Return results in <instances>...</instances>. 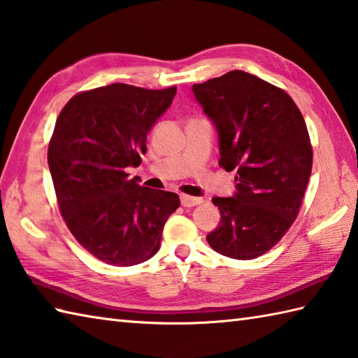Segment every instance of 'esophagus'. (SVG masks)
Listing matches in <instances>:
<instances>
[{
	"instance_id": "esophagus-1",
	"label": "esophagus",
	"mask_w": 358,
	"mask_h": 358,
	"mask_svg": "<svg viewBox=\"0 0 358 358\" xmlns=\"http://www.w3.org/2000/svg\"><path fill=\"white\" fill-rule=\"evenodd\" d=\"M180 201H181V206L185 208H192L196 206V204H201L203 199H199V196H191V195H181L180 196Z\"/></svg>"
}]
</instances>
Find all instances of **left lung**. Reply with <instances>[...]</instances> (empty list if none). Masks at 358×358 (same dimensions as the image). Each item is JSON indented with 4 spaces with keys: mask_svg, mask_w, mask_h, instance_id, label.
I'll list each match as a JSON object with an SVG mask.
<instances>
[{
    "mask_svg": "<svg viewBox=\"0 0 358 358\" xmlns=\"http://www.w3.org/2000/svg\"><path fill=\"white\" fill-rule=\"evenodd\" d=\"M218 134V164L237 171L232 196H214L220 224L206 235L218 254L250 260L275 246L299 214L313 169L301 112L285 90L243 71L194 85Z\"/></svg>",
    "mask_w": 358,
    "mask_h": 358,
    "instance_id": "obj_1",
    "label": "left lung"
}]
</instances>
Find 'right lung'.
<instances>
[{"instance_id": "right-lung-1", "label": "right lung", "mask_w": 358, "mask_h": 358, "mask_svg": "<svg viewBox=\"0 0 358 358\" xmlns=\"http://www.w3.org/2000/svg\"><path fill=\"white\" fill-rule=\"evenodd\" d=\"M177 87L150 90L115 83L75 95L53 129L48 163L59 210L80 245L108 264L134 266L159 249L177 194L129 178L146 138Z\"/></svg>"}]
</instances>
